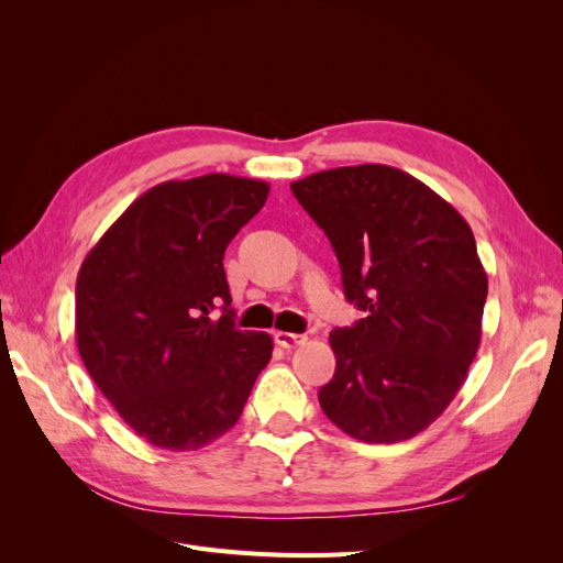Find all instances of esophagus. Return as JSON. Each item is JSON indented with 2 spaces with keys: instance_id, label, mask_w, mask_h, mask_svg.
<instances>
[{
  "instance_id": "obj_1",
  "label": "esophagus",
  "mask_w": 563,
  "mask_h": 563,
  "mask_svg": "<svg viewBox=\"0 0 563 563\" xmlns=\"http://www.w3.org/2000/svg\"><path fill=\"white\" fill-rule=\"evenodd\" d=\"M275 343L284 350H294L298 345L308 343V335H298V333H288V331H277L275 333Z\"/></svg>"
}]
</instances>
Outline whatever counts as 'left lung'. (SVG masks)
<instances>
[{
    "mask_svg": "<svg viewBox=\"0 0 563 563\" xmlns=\"http://www.w3.org/2000/svg\"><path fill=\"white\" fill-rule=\"evenodd\" d=\"M329 236L343 291L366 317L335 329L327 418L366 444L432 424L467 378L482 340L488 279L465 218L428 185L383 164L291 183Z\"/></svg>",
    "mask_w": 563,
    "mask_h": 563,
    "instance_id": "left-lung-1",
    "label": "left lung"
}]
</instances>
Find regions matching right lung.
<instances>
[{
  "label": "right lung",
  "instance_id": "obj_1",
  "mask_svg": "<svg viewBox=\"0 0 563 563\" xmlns=\"http://www.w3.org/2000/svg\"><path fill=\"white\" fill-rule=\"evenodd\" d=\"M267 192L263 180L228 174L155 185L79 267L81 362L152 446L197 451L223 437L269 362L272 338L234 327L223 267Z\"/></svg>",
  "mask_w": 563,
  "mask_h": 563
}]
</instances>
